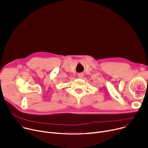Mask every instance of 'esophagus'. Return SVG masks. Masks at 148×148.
<instances>
[{
	"label": "esophagus",
	"mask_w": 148,
	"mask_h": 148,
	"mask_svg": "<svg viewBox=\"0 0 148 148\" xmlns=\"http://www.w3.org/2000/svg\"><path fill=\"white\" fill-rule=\"evenodd\" d=\"M78 78H82L84 77V74L82 73H78Z\"/></svg>",
	"instance_id": "esophagus-1"
}]
</instances>
